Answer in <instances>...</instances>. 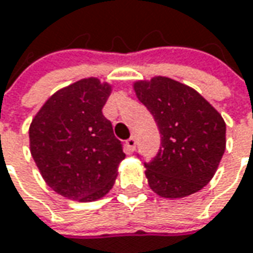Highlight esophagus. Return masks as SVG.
Masks as SVG:
<instances>
[{"instance_id": "obj_1", "label": "esophagus", "mask_w": 253, "mask_h": 253, "mask_svg": "<svg viewBox=\"0 0 253 253\" xmlns=\"http://www.w3.org/2000/svg\"><path fill=\"white\" fill-rule=\"evenodd\" d=\"M126 147L128 151H134L135 150V140L134 137H130L126 141Z\"/></svg>"}]
</instances>
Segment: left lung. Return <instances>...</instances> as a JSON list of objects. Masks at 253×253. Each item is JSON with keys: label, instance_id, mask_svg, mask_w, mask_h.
Wrapping results in <instances>:
<instances>
[{"label": "left lung", "instance_id": "1", "mask_svg": "<svg viewBox=\"0 0 253 253\" xmlns=\"http://www.w3.org/2000/svg\"><path fill=\"white\" fill-rule=\"evenodd\" d=\"M157 122L161 148L145 164L148 185L164 199H182L211 180L225 151V122L192 86L168 77L133 84Z\"/></svg>", "mask_w": 253, "mask_h": 253}]
</instances>
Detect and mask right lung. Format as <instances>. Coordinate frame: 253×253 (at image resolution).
<instances>
[{"label":"right lung","mask_w":253,"mask_h":253,"mask_svg":"<svg viewBox=\"0 0 253 253\" xmlns=\"http://www.w3.org/2000/svg\"><path fill=\"white\" fill-rule=\"evenodd\" d=\"M112 88L96 77L75 81L54 92L29 126L31 154L42 178L67 199L95 202L115 185L126 155L102 115Z\"/></svg>","instance_id":"1"}]
</instances>
